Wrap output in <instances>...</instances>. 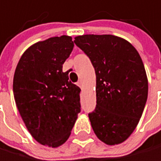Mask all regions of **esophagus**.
Instances as JSON below:
<instances>
[{"label": "esophagus", "instance_id": "esophagus-1", "mask_svg": "<svg viewBox=\"0 0 161 161\" xmlns=\"http://www.w3.org/2000/svg\"><path fill=\"white\" fill-rule=\"evenodd\" d=\"M77 85H78L79 87H80V88H82V81H81V80H80V81H78V82H77Z\"/></svg>", "mask_w": 161, "mask_h": 161}]
</instances>
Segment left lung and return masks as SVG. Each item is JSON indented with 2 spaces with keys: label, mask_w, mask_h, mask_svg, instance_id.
Returning a JSON list of instances; mask_svg holds the SVG:
<instances>
[{
  "label": "left lung",
  "mask_w": 161,
  "mask_h": 161,
  "mask_svg": "<svg viewBox=\"0 0 161 161\" xmlns=\"http://www.w3.org/2000/svg\"><path fill=\"white\" fill-rule=\"evenodd\" d=\"M74 42L90 58L96 73L97 106L89 119L107 145L122 143L136 129L148 97L146 71L136 49L114 35H82Z\"/></svg>",
  "instance_id": "left-lung-1"
}]
</instances>
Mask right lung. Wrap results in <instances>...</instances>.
Wrapping results in <instances>:
<instances>
[{"mask_svg":"<svg viewBox=\"0 0 161 161\" xmlns=\"http://www.w3.org/2000/svg\"><path fill=\"white\" fill-rule=\"evenodd\" d=\"M73 47L72 38L65 35L38 42L25 51L14 74L19 115L37 142L52 148L68 139L80 112V88L63 71Z\"/></svg>","mask_w":161,"mask_h":161,"instance_id":"1","label":"right lung"}]
</instances>
